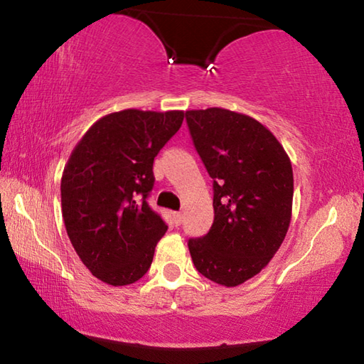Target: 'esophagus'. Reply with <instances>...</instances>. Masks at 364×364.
<instances>
[{
    "instance_id": "1",
    "label": "esophagus",
    "mask_w": 364,
    "mask_h": 364,
    "mask_svg": "<svg viewBox=\"0 0 364 364\" xmlns=\"http://www.w3.org/2000/svg\"><path fill=\"white\" fill-rule=\"evenodd\" d=\"M173 221H175V225H176V226H180V225H181V221H183V213H180V212H175V213H173Z\"/></svg>"
}]
</instances>
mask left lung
<instances>
[{"mask_svg":"<svg viewBox=\"0 0 364 364\" xmlns=\"http://www.w3.org/2000/svg\"><path fill=\"white\" fill-rule=\"evenodd\" d=\"M194 146L213 178V225L189 239L194 267L217 284H242L267 267L292 218L294 173L284 147L252 117L188 110Z\"/></svg>","mask_w":364,"mask_h":364,"instance_id":"8db88e82","label":"left lung"}]
</instances>
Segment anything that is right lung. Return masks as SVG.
Masks as SVG:
<instances>
[{
  "instance_id": "1",
  "label": "right lung",
  "mask_w": 364,
  "mask_h": 364,
  "mask_svg": "<svg viewBox=\"0 0 364 364\" xmlns=\"http://www.w3.org/2000/svg\"><path fill=\"white\" fill-rule=\"evenodd\" d=\"M183 119V110L107 114L67 160L60 180L65 230L80 260L106 284H133L151 267L167 231L146 200L154 186L152 164Z\"/></svg>"
}]
</instances>
